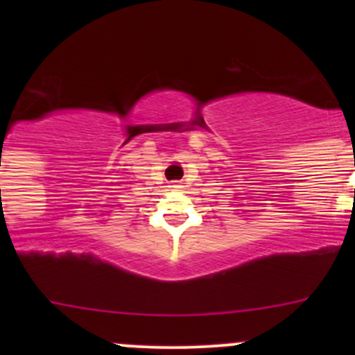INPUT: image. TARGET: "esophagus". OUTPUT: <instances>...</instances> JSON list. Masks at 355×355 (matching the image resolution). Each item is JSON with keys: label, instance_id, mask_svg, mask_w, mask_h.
<instances>
[{"label": "esophagus", "instance_id": "esophagus-1", "mask_svg": "<svg viewBox=\"0 0 355 355\" xmlns=\"http://www.w3.org/2000/svg\"><path fill=\"white\" fill-rule=\"evenodd\" d=\"M171 187H178V184H177V182H173V184H171Z\"/></svg>", "mask_w": 355, "mask_h": 355}]
</instances>
